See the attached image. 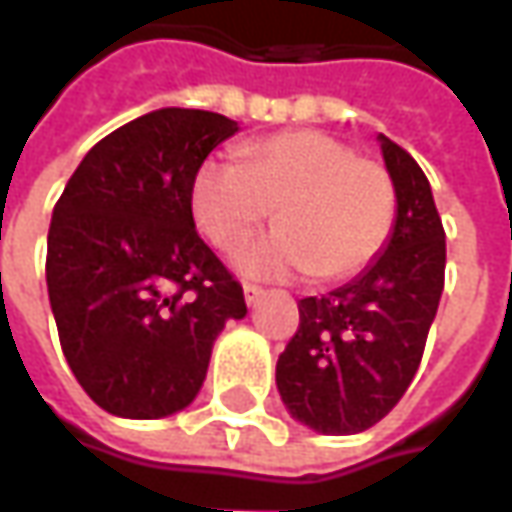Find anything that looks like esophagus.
Instances as JSON below:
<instances>
[{
    "label": "esophagus",
    "instance_id": "esophagus-1",
    "mask_svg": "<svg viewBox=\"0 0 512 512\" xmlns=\"http://www.w3.org/2000/svg\"><path fill=\"white\" fill-rule=\"evenodd\" d=\"M243 297H246V303H249V306H255L257 300L263 297V289H260V286H252V283H246V286H243Z\"/></svg>",
    "mask_w": 512,
    "mask_h": 512
}]
</instances>
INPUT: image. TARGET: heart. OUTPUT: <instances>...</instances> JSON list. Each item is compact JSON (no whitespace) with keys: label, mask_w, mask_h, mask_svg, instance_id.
Returning a JSON list of instances; mask_svg holds the SVG:
<instances>
[{"label":"heart","mask_w":512,"mask_h":512,"mask_svg":"<svg viewBox=\"0 0 512 512\" xmlns=\"http://www.w3.org/2000/svg\"><path fill=\"white\" fill-rule=\"evenodd\" d=\"M240 164L206 161L189 186L195 226L221 252L238 249L272 215L280 229L238 255L252 277L311 272L334 283L362 272L394 226L397 192L388 169L317 130L243 144Z\"/></svg>","instance_id":"obj_1"}]
</instances>
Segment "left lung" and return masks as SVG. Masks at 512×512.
<instances>
[{"label":"left lung","instance_id":"1","mask_svg":"<svg viewBox=\"0 0 512 512\" xmlns=\"http://www.w3.org/2000/svg\"><path fill=\"white\" fill-rule=\"evenodd\" d=\"M397 192L379 255L351 283L303 297L300 328L277 360V391L300 425L328 436L368 431L414 379L445 289V229L422 167L377 135Z\"/></svg>","mask_w":512,"mask_h":512}]
</instances>
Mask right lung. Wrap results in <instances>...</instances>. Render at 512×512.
Wrapping results in <instances>:
<instances>
[{
	"label": "right lung",
	"instance_id": "right-lung-1",
	"mask_svg": "<svg viewBox=\"0 0 512 512\" xmlns=\"http://www.w3.org/2000/svg\"><path fill=\"white\" fill-rule=\"evenodd\" d=\"M238 133L209 110L164 107L101 138L47 232V294L62 351L107 414L161 419L198 397L240 283L198 238L189 186Z\"/></svg>",
	"mask_w": 512,
	"mask_h": 512
}]
</instances>
